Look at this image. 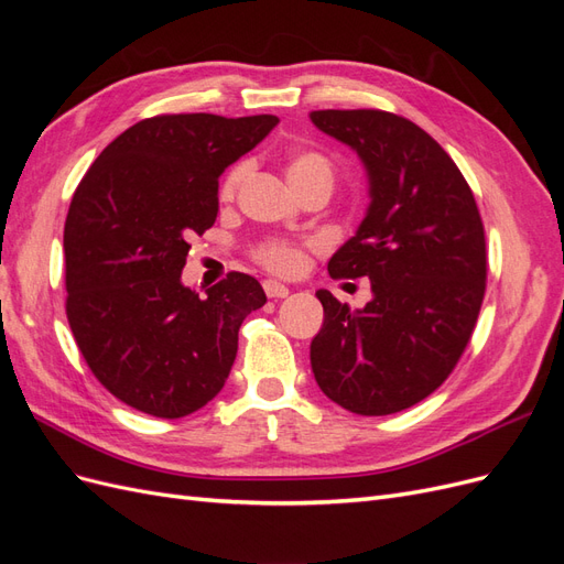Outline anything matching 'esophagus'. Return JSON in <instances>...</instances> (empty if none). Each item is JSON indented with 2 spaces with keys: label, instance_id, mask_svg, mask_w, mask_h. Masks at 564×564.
Segmentation results:
<instances>
[{
  "label": "esophagus",
  "instance_id": "34e87169",
  "mask_svg": "<svg viewBox=\"0 0 564 564\" xmlns=\"http://www.w3.org/2000/svg\"><path fill=\"white\" fill-rule=\"evenodd\" d=\"M263 289H265L268 299H284V296H289V286H284V284L278 282V280H265V282H263Z\"/></svg>",
  "mask_w": 564,
  "mask_h": 564
}]
</instances>
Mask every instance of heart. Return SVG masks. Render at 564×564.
<instances>
[{
	"label": "heart",
	"instance_id": "1",
	"mask_svg": "<svg viewBox=\"0 0 564 564\" xmlns=\"http://www.w3.org/2000/svg\"><path fill=\"white\" fill-rule=\"evenodd\" d=\"M286 174L299 193L317 183L334 185V166L317 150H296L286 162ZM247 176H249L247 162H237L235 166H230L228 174L218 185V197L224 202H230L237 193H240ZM303 247L305 245L292 242V240H270L253 251V259L261 265H265L268 270L280 272V275H296V272L303 268Z\"/></svg>",
	"mask_w": 564,
	"mask_h": 564
}]
</instances>
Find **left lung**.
<instances>
[{
	"instance_id": "8db88e82",
	"label": "left lung",
	"mask_w": 564,
	"mask_h": 564,
	"mask_svg": "<svg viewBox=\"0 0 564 564\" xmlns=\"http://www.w3.org/2000/svg\"><path fill=\"white\" fill-rule=\"evenodd\" d=\"M311 119L365 162L371 204L329 275L369 278L373 294L350 311L319 289L315 381L352 414H395L447 381L473 336L487 286L482 218L464 174L419 124L386 110Z\"/></svg>"
}]
</instances>
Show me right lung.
I'll return each instance as SVG.
<instances>
[{"label":"right lung","mask_w":564,"mask_h":564,"mask_svg":"<svg viewBox=\"0 0 564 564\" xmlns=\"http://www.w3.org/2000/svg\"><path fill=\"white\" fill-rule=\"evenodd\" d=\"M280 119L158 115L129 127L79 181L65 218V313L94 377L158 419L224 388L245 317L265 292L228 272L207 296L181 284L193 235L218 214V176Z\"/></svg>","instance_id":"obj_1"}]
</instances>
